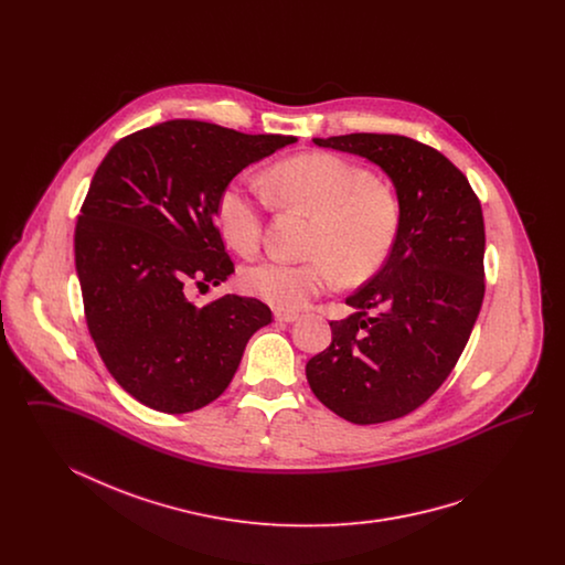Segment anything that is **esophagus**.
<instances>
[{
  "mask_svg": "<svg viewBox=\"0 0 565 565\" xmlns=\"http://www.w3.org/2000/svg\"><path fill=\"white\" fill-rule=\"evenodd\" d=\"M277 322L292 323L298 320V313H288V311H275Z\"/></svg>",
  "mask_w": 565,
  "mask_h": 565,
  "instance_id": "1",
  "label": "esophagus"
}]
</instances>
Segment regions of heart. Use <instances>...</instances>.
Listing matches in <instances>:
<instances>
[{"mask_svg": "<svg viewBox=\"0 0 565 565\" xmlns=\"http://www.w3.org/2000/svg\"><path fill=\"white\" fill-rule=\"evenodd\" d=\"M270 194L316 215L302 263L270 258L245 270V290L275 309L298 311L323 292L334 275L360 284L383 267L401 231V203L373 173L330 152H307L275 162L265 175ZM215 224L239 254L263 242L260 201L242 182L220 190Z\"/></svg>", "mask_w": 565, "mask_h": 565, "instance_id": "obj_1", "label": "heart"}]
</instances>
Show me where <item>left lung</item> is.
Masks as SVG:
<instances>
[{
    "mask_svg": "<svg viewBox=\"0 0 565 565\" xmlns=\"http://www.w3.org/2000/svg\"><path fill=\"white\" fill-rule=\"evenodd\" d=\"M362 157L394 184L401 231L375 275L330 322L332 343L307 362L320 403L358 426L426 403L456 366L484 296V222L466 175L438 150L404 135L313 137Z\"/></svg>",
    "mask_w": 565,
    "mask_h": 565,
    "instance_id": "1",
    "label": "left lung"
}]
</instances>
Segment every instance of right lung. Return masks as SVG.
<instances>
[{
  "mask_svg": "<svg viewBox=\"0 0 565 565\" xmlns=\"http://www.w3.org/2000/svg\"><path fill=\"white\" fill-rule=\"evenodd\" d=\"M201 120L127 135L97 167L76 235L88 332L111 376L161 413H190L231 383L252 334L270 322L258 298H190L235 273L215 201L252 162L296 143Z\"/></svg>",
  "mask_w": 565,
  "mask_h": 565,
  "instance_id": "add662e5",
  "label": "right lung"
}]
</instances>
